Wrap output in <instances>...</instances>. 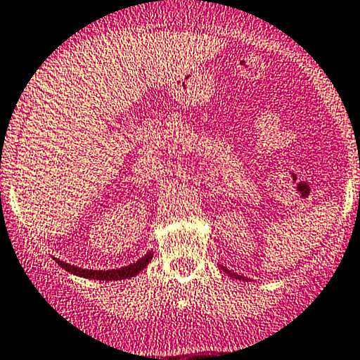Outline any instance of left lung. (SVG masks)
I'll return each instance as SVG.
<instances>
[{
    "label": "left lung",
    "mask_w": 360,
    "mask_h": 360,
    "mask_svg": "<svg viewBox=\"0 0 360 360\" xmlns=\"http://www.w3.org/2000/svg\"><path fill=\"white\" fill-rule=\"evenodd\" d=\"M219 268H221V269H223V271H226L228 274H230V276H231V278H238V280H247V278H245V276H240V274H237V273H231V271H230V269H226V268H225V266H221V264H219Z\"/></svg>",
    "instance_id": "8db88e82"
}]
</instances>
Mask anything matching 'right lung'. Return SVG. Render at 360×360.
<instances>
[{"label": "right lung", "instance_id": "add662e5", "mask_svg": "<svg viewBox=\"0 0 360 360\" xmlns=\"http://www.w3.org/2000/svg\"><path fill=\"white\" fill-rule=\"evenodd\" d=\"M150 259H153V250H149L148 254H144V256L139 259V261L132 262V264L123 266V268H117V269H84V268H79V266H73V264H68V262L60 261V259H56V262L61 266V268L67 269L68 273L77 274V276L89 278V280L117 281V280H125V278H132L135 274H139L146 268V266L149 264Z\"/></svg>", "mask_w": 360, "mask_h": 360}]
</instances>
